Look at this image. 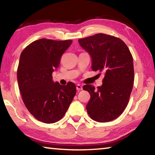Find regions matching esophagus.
I'll return each instance as SVG.
<instances>
[{"instance_id": "1", "label": "esophagus", "mask_w": 155, "mask_h": 155, "mask_svg": "<svg viewBox=\"0 0 155 155\" xmlns=\"http://www.w3.org/2000/svg\"><path fill=\"white\" fill-rule=\"evenodd\" d=\"M82 89H83L82 85H80V84H78V85H77V90L78 91H80V90H82Z\"/></svg>"}]
</instances>
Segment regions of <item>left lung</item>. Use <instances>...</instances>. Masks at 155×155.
I'll return each instance as SVG.
<instances>
[{"label": "left lung", "instance_id": "obj_1", "mask_svg": "<svg viewBox=\"0 0 155 155\" xmlns=\"http://www.w3.org/2000/svg\"><path fill=\"white\" fill-rule=\"evenodd\" d=\"M91 58V69L104 74L103 85L97 90L83 86L90 94L86 109L91 119L110 122L122 114L128 103L133 82V60L126 44L115 37L98 33L78 40Z\"/></svg>", "mask_w": 155, "mask_h": 155}]
</instances>
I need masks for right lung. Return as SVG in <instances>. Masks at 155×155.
<instances>
[{
  "mask_svg": "<svg viewBox=\"0 0 155 155\" xmlns=\"http://www.w3.org/2000/svg\"><path fill=\"white\" fill-rule=\"evenodd\" d=\"M72 43L40 39L20 54L17 71L19 90L26 107L39 121L51 124L61 120L75 96L74 83L61 85L54 82L52 76Z\"/></svg>",
  "mask_w": 155,
  "mask_h": 155,
  "instance_id": "right-lung-1",
  "label": "right lung"
}]
</instances>
